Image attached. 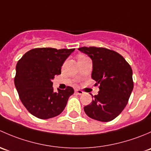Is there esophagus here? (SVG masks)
<instances>
[{
  "mask_svg": "<svg viewBox=\"0 0 151 151\" xmlns=\"http://www.w3.org/2000/svg\"><path fill=\"white\" fill-rule=\"evenodd\" d=\"M74 92H75L77 95H83V94L84 93L83 91H81V90H78V89H76L75 91H74Z\"/></svg>",
  "mask_w": 151,
  "mask_h": 151,
  "instance_id": "34e87169",
  "label": "esophagus"
}]
</instances>
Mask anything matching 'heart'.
I'll list each match as a JSON object with an SVG mask.
<instances>
[{"label": "heart", "mask_w": 151, "mask_h": 151, "mask_svg": "<svg viewBox=\"0 0 151 151\" xmlns=\"http://www.w3.org/2000/svg\"><path fill=\"white\" fill-rule=\"evenodd\" d=\"M81 57H83V56H81Z\"/></svg>", "instance_id": "obj_1"}]
</instances>
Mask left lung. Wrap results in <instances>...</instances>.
<instances>
[{
	"label": "left lung",
	"mask_w": 151,
	"mask_h": 151,
	"mask_svg": "<svg viewBox=\"0 0 151 151\" xmlns=\"http://www.w3.org/2000/svg\"><path fill=\"white\" fill-rule=\"evenodd\" d=\"M80 52L92 60L91 77L99 84V91L90 104L86 115L101 122L115 119L127 104L133 91L132 69L122 55L103 47H80Z\"/></svg>",
	"instance_id": "8db88e82"
}]
</instances>
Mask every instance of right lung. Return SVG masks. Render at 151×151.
I'll return each instance as SVG.
<instances>
[{"label": "right lung", "instance_id": "add662e5", "mask_svg": "<svg viewBox=\"0 0 151 151\" xmlns=\"http://www.w3.org/2000/svg\"><path fill=\"white\" fill-rule=\"evenodd\" d=\"M75 49L36 48L27 52L16 66L14 85L21 101L33 116L48 119L60 115L74 89L54 92L52 80Z\"/></svg>", "mask_w": 151, "mask_h": 151}]
</instances>
